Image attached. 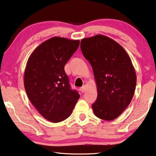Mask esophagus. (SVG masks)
I'll list each match as a JSON object with an SVG mask.
<instances>
[{
  "mask_svg": "<svg viewBox=\"0 0 156 156\" xmlns=\"http://www.w3.org/2000/svg\"><path fill=\"white\" fill-rule=\"evenodd\" d=\"M86 89H87L86 86L84 85V86H83V87H82L80 88V91H81L82 93H84V92L86 90Z\"/></svg>",
  "mask_w": 156,
  "mask_h": 156,
  "instance_id": "1",
  "label": "esophagus"
}]
</instances>
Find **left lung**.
<instances>
[{
	"instance_id": "left-lung-1",
	"label": "left lung",
	"mask_w": 156,
	"mask_h": 156,
	"mask_svg": "<svg viewBox=\"0 0 156 156\" xmlns=\"http://www.w3.org/2000/svg\"><path fill=\"white\" fill-rule=\"evenodd\" d=\"M80 48L92 67L97 84L93 112L101 119L114 120L134 94L136 75L131 59L120 44L102 35L83 39Z\"/></svg>"
}]
</instances>
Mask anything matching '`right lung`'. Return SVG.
<instances>
[{
    "label": "right lung",
    "instance_id": "right-lung-1",
    "mask_svg": "<svg viewBox=\"0 0 156 156\" xmlns=\"http://www.w3.org/2000/svg\"><path fill=\"white\" fill-rule=\"evenodd\" d=\"M79 40L54 37L36 48L28 59L24 84L28 98L42 117L52 123L72 114L80 95L72 90L64 67Z\"/></svg>",
    "mask_w": 156,
    "mask_h": 156
}]
</instances>
